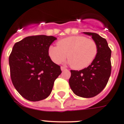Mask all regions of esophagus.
I'll list each match as a JSON object with an SVG mask.
<instances>
[{"label":"esophagus","mask_w":124,"mask_h":124,"mask_svg":"<svg viewBox=\"0 0 124 124\" xmlns=\"http://www.w3.org/2000/svg\"><path fill=\"white\" fill-rule=\"evenodd\" d=\"M60 69H61V70H62V71L66 70V68H64V67H63V66H61V67H60Z\"/></svg>","instance_id":"34e87169"}]
</instances>
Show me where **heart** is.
I'll list each match as a JSON object with an SVG mask.
<instances>
[{
	"label": "heart",
	"instance_id": "1",
	"mask_svg": "<svg viewBox=\"0 0 124 124\" xmlns=\"http://www.w3.org/2000/svg\"><path fill=\"white\" fill-rule=\"evenodd\" d=\"M97 54L96 41L82 36L64 38L57 42V46L50 45L48 49V54L54 63L60 64L67 56V63L78 70L87 68Z\"/></svg>",
	"mask_w": 124,
	"mask_h": 124
}]
</instances>
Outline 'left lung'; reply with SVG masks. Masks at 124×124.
I'll use <instances>...</instances> for the list:
<instances>
[{
  "label": "left lung",
  "instance_id": "left-lung-1",
  "mask_svg": "<svg viewBox=\"0 0 124 124\" xmlns=\"http://www.w3.org/2000/svg\"><path fill=\"white\" fill-rule=\"evenodd\" d=\"M92 36L98 45V54L87 68L80 71L71 70L69 84L73 93L82 98H90L100 93L105 87L111 73V50L107 41L93 32H83Z\"/></svg>",
  "mask_w": 124,
  "mask_h": 124
}]
</instances>
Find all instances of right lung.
<instances>
[{"mask_svg": "<svg viewBox=\"0 0 124 124\" xmlns=\"http://www.w3.org/2000/svg\"><path fill=\"white\" fill-rule=\"evenodd\" d=\"M56 39L52 36H28L13 47L9 57L12 83L28 101H38L47 98L54 82L62 73L60 66L48 54L49 47Z\"/></svg>", "mask_w": 124, "mask_h": 124, "instance_id": "add662e5", "label": "right lung"}]
</instances>
